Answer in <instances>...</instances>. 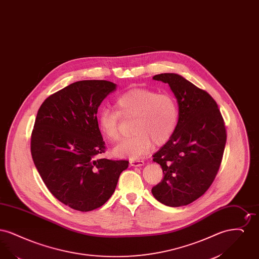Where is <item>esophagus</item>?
Returning <instances> with one entry per match:
<instances>
[{"label": "esophagus", "instance_id": "34e87169", "mask_svg": "<svg viewBox=\"0 0 259 259\" xmlns=\"http://www.w3.org/2000/svg\"><path fill=\"white\" fill-rule=\"evenodd\" d=\"M144 164H145V161L143 160V159L130 161V165L134 166V167H140V166H143Z\"/></svg>", "mask_w": 259, "mask_h": 259}]
</instances>
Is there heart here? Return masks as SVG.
<instances>
[{
    "label": "heart",
    "instance_id": "b5f03b06",
    "mask_svg": "<svg viewBox=\"0 0 259 259\" xmlns=\"http://www.w3.org/2000/svg\"><path fill=\"white\" fill-rule=\"evenodd\" d=\"M116 108L99 111V129L105 138L114 142L120 137L122 118L133 120L134 134L113 148L114 155L132 160L148 153L152 142L157 146L167 143L179 122L178 102L170 93L136 88L116 100Z\"/></svg>",
    "mask_w": 259,
    "mask_h": 259
}]
</instances>
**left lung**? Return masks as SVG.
<instances>
[{
  "mask_svg": "<svg viewBox=\"0 0 259 259\" xmlns=\"http://www.w3.org/2000/svg\"><path fill=\"white\" fill-rule=\"evenodd\" d=\"M152 78L171 87L180 114L174 135L153 155L164 178L151 192L164 205L185 206L201 197L215 179L226 144L225 124L207 91L180 74H156Z\"/></svg>",
  "mask_w": 259,
  "mask_h": 259,
  "instance_id": "left-lung-1",
  "label": "left lung"
}]
</instances>
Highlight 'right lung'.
<instances>
[{
	"instance_id": "obj_1",
	"label": "right lung",
	"mask_w": 259,
	"mask_h": 259,
	"mask_svg": "<svg viewBox=\"0 0 259 259\" xmlns=\"http://www.w3.org/2000/svg\"><path fill=\"white\" fill-rule=\"evenodd\" d=\"M116 85L80 80L46 99L31 135V153L51 194L80 211L103 206L129 161L98 158L106 151L97 111Z\"/></svg>"
}]
</instances>
